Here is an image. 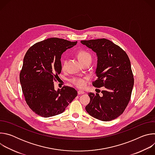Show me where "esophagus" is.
I'll use <instances>...</instances> for the list:
<instances>
[{
  "label": "esophagus",
  "instance_id": "34e87169",
  "mask_svg": "<svg viewBox=\"0 0 155 155\" xmlns=\"http://www.w3.org/2000/svg\"><path fill=\"white\" fill-rule=\"evenodd\" d=\"M84 94V92L83 91H81V90H79L78 91V94L80 95V94Z\"/></svg>",
  "mask_w": 155,
  "mask_h": 155
}]
</instances>
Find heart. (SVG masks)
Segmentation results:
<instances>
[{
  "instance_id": "1",
  "label": "heart",
  "mask_w": 155,
  "mask_h": 155,
  "mask_svg": "<svg viewBox=\"0 0 155 155\" xmlns=\"http://www.w3.org/2000/svg\"><path fill=\"white\" fill-rule=\"evenodd\" d=\"M77 56L78 58V59L80 60V62L85 61L88 59H91V56L90 53H88L86 51L81 50L78 52L77 53ZM65 64V61L64 60L62 62V66L64 67V65ZM72 83L77 86L78 87H82L85 85V79L84 78H74L71 80Z\"/></svg>"
}]
</instances>
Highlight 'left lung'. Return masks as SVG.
<instances>
[{"instance_id": "1", "label": "left lung", "mask_w": 155, "mask_h": 155, "mask_svg": "<svg viewBox=\"0 0 155 155\" xmlns=\"http://www.w3.org/2000/svg\"><path fill=\"white\" fill-rule=\"evenodd\" d=\"M97 57L96 74L93 82L96 87H103L102 96L89 93L90 102L85 109L91 117L104 121L120 116L126 108L134 86V76L126 53L105 38L81 40Z\"/></svg>"}]
</instances>
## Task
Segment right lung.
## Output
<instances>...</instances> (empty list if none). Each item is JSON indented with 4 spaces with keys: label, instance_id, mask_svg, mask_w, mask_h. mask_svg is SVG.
I'll return each instance as SVG.
<instances>
[{
    "label": "right lung",
    "instance_id": "obj_1",
    "mask_svg": "<svg viewBox=\"0 0 155 155\" xmlns=\"http://www.w3.org/2000/svg\"><path fill=\"white\" fill-rule=\"evenodd\" d=\"M77 41L50 38L29 48L19 75L26 102L36 114L50 117L62 114L77 96L74 88L64 86L54 90L53 81L61 72V55Z\"/></svg>",
    "mask_w": 155,
    "mask_h": 155
}]
</instances>
